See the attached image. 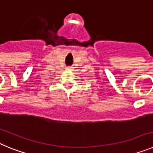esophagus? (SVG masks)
I'll list each match as a JSON object with an SVG mask.
<instances>
[{"label": "esophagus", "mask_w": 153, "mask_h": 153, "mask_svg": "<svg viewBox=\"0 0 153 153\" xmlns=\"http://www.w3.org/2000/svg\"><path fill=\"white\" fill-rule=\"evenodd\" d=\"M67 70H71V67H67Z\"/></svg>", "instance_id": "esophagus-1"}]
</instances>
